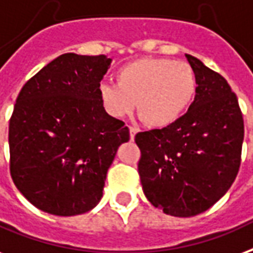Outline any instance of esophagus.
<instances>
[{"mask_svg":"<svg viewBox=\"0 0 253 253\" xmlns=\"http://www.w3.org/2000/svg\"><path fill=\"white\" fill-rule=\"evenodd\" d=\"M136 132H138V128H136V127L130 126V138H131V140L134 139L135 135H136Z\"/></svg>","mask_w":253,"mask_h":253,"instance_id":"1","label":"esophagus"}]
</instances>
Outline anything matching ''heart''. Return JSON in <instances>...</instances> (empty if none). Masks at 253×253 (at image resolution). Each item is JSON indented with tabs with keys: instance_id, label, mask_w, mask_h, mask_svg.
Returning a JSON list of instances; mask_svg holds the SVG:
<instances>
[{
	"instance_id": "1",
	"label": "heart",
	"mask_w": 253,
	"mask_h": 253,
	"mask_svg": "<svg viewBox=\"0 0 253 253\" xmlns=\"http://www.w3.org/2000/svg\"><path fill=\"white\" fill-rule=\"evenodd\" d=\"M117 86L98 88L103 109L114 118H125L136 103L138 117L147 126L165 128L190 107L198 88L194 69L184 61L146 57L123 65L115 74Z\"/></svg>"
}]
</instances>
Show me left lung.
Wrapping results in <instances>:
<instances>
[{
    "instance_id": "left-lung-1",
    "label": "left lung",
    "mask_w": 253,
    "mask_h": 253,
    "mask_svg": "<svg viewBox=\"0 0 253 253\" xmlns=\"http://www.w3.org/2000/svg\"><path fill=\"white\" fill-rule=\"evenodd\" d=\"M186 58L198 80L188 111L171 126L135 135L144 195L178 217L202 213L229 190L244 139L242 110L228 82L198 58Z\"/></svg>"
}]
</instances>
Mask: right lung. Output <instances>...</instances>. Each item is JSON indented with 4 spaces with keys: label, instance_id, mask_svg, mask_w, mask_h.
Segmentation results:
<instances>
[{
    "label": "right lung",
    "instance_id": "right-lung-1",
    "mask_svg": "<svg viewBox=\"0 0 253 253\" xmlns=\"http://www.w3.org/2000/svg\"><path fill=\"white\" fill-rule=\"evenodd\" d=\"M111 59L66 53L21 88L9 122L10 175L26 199L51 215L90 211L103 195L125 122L106 113L98 88Z\"/></svg>",
    "mask_w": 253,
    "mask_h": 253
}]
</instances>
